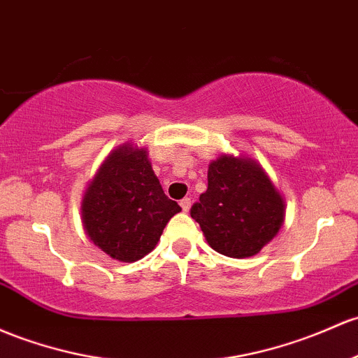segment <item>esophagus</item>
Returning a JSON list of instances; mask_svg holds the SVG:
<instances>
[{"label":"esophagus","instance_id":"34e87169","mask_svg":"<svg viewBox=\"0 0 358 358\" xmlns=\"http://www.w3.org/2000/svg\"><path fill=\"white\" fill-rule=\"evenodd\" d=\"M180 206H182L183 212H188V209H190V206H192V199L190 197L182 199V200H180Z\"/></svg>","mask_w":358,"mask_h":358}]
</instances>
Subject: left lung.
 <instances>
[{
  "label": "left lung",
  "mask_w": 358,
  "mask_h": 358,
  "mask_svg": "<svg viewBox=\"0 0 358 358\" xmlns=\"http://www.w3.org/2000/svg\"><path fill=\"white\" fill-rule=\"evenodd\" d=\"M190 215L217 253L248 258L280 229L284 200L257 161L221 156L209 164L207 190Z\"/></svg>",
  "instance_id": "left-lung-1"
}]
</instances>
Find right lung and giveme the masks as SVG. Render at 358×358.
Masks as SVG:
<instances>
[{
    "mask_svg": "<svg viewBox=\"0 0 358 358\" xmlns=\"http://www.w3.org/2000/svg\"><path fill=\"white\" fill-rule=\"evenodd\" d=\"M90 239L113 260L137 262L156 246L164 226L182 207L164 195L146 149L112 152L83 199Z\"/></svg>",
    "mask_w": 358,
    "mask_h": 358,
    "instance_id": "right-lung-1",
    "label": "right lung"
}]
</instances>
